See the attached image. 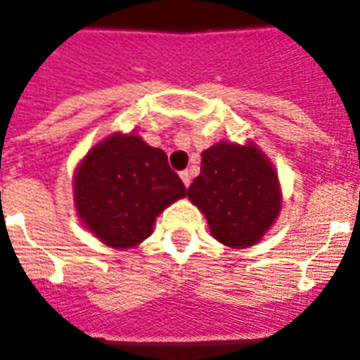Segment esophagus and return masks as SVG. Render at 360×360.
<instances>
[{
  "instance_id": "obj_1",
  "label": "esophagus",
  "mask_w": 360,
  "mask_h": 360,
  "mask_svg": "<svg viewBox=\"0 0 360 360\" xmlns=\"http://www.w3.org/2000/svg\"><path fill=\"white\" fill-rule=\"evenodd\" d=\"M181 181H183V185L188 188V185H191V173L188 172H181Z\"/></svg>"
}]
</instances>
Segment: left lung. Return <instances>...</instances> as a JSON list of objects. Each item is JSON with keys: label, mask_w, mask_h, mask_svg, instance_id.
Masks as SVG:
<instances>
[{"label": "left lung", "mask_w": 360, "mask_h": 360, "mask_svg": "<svg viewBox=\"0 0 360 360\" xmlns=\"http://www.w3.org/2000/svg\"><path fill=\"white\" fill-rule=\"evenodd\" d=\"M187 196L206 216L212 237L231 249L257 245L281 212L278 172L255 142L221 141L204 150Z\"/></svg>", "instance_id": "left-lung-1"}]
</instances>
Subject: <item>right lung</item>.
Here are the masks:
<instances>
[{"label": "right lung", "mask_w": 360, "mask_h": 360, "mask_svg": "<svg viewBox=\"0 0 360 360\" xmlns=\"http://www.w3.org/2000/svg\"><path fill=\"white\" fill-rule=\"evenodd\" d=\"M187 196L164 150L136 133H113L77 165L73 200L82 226L111 249H133L154 231L162 212Z\"/></svg>", "instance_id": "right-lung-1"}]
</instances>
